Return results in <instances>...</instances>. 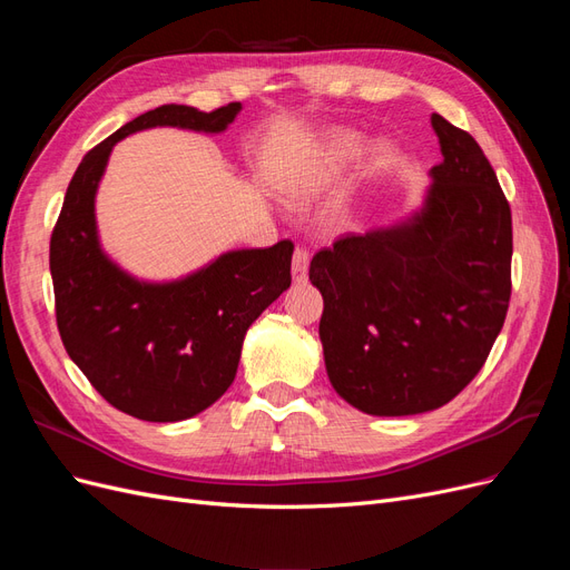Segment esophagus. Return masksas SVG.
Returning <instances> with one entry per match:
<instances>
[{"mask_svg": "<svg viewBox=\"0 0 570 570\" xmlns=\"http://www.w3.org/2000/svg\"><path fill=\"white\" fill-rule=\"evenodd\" d=\"M308 278V252L295 249L292 254V281L304 283Z\"/></svg>", "mask_w": 570, "mask_h": 570, "instance_id": "esophagus-1", "label": "esophagus"}]
</instances>
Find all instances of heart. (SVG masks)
Wrapping results in <instances>:
<instances>
[{
  "label": "heart",
  "instance_id": "heart-1",
  "mask_svg": "<svg viewBox=\"0 0 570 570\" xmlns=\"http://www.w3.org/2000/svg\"><path fill=\"white\" fill-rule=\"evenodd\" d=\"M368 154L364 135L347 128L318 132L312 142L292 159L278 176V189L285 202L308 206L333 189ZM390 147L377 145L371 154V170H381L390 161Z\"/></svg>",
  "mask_w": 570,
  "mask_h": 570
}]
</instances>
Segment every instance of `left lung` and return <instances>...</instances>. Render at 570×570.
Segmentation results:
<instances>
[{"label":"left lung","instance_id":"1","mask_svg":"<svg viewBox=\"0 0 570 570\" xmlns=\"http://www.w3.org/2000/svg\"><path fill=\"white\" fill-rule=\"evenodd\" d=\"M442 164L404 218L312 258L335 392L371 416L452 402L485 364L511 297V209L473 137L430 116Z\"/></svg>","mask_w":570,"mask_h":570}]
</instances>
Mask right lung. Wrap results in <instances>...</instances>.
Wrapping results in <instances>:
<instances>
[{"mask_svg": "<svg viewBox=\"0 0 570 570\" xmlns=\"http://www.w3.org/2000/svg\"><path fill=\"white\" fill-rule=\"evenodd\" d=\"M239 101L204 114L164 105L137 116L85 154L66 189L49 243V271L63 347L118 411L178 423L220 400L237 373L249 325L289 287L295 245L228 249L174 281H145L101 247L97 189L114 145L149 128L218 135Z\"/></svg>", "mask_w": 570, "mask_h": 570, "instance_id": "1", "label": "right lung"}]
</instances>
